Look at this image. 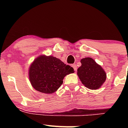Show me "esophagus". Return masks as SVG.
<instances>
[{
    "label": "esophagus",
    "instance_id": "34e87169",
    "mask_svg": "<svg viewBox=\"0 0 128 128\" xmlns=\"http://www.w3.org/2000/svg\"><path fill=\"white\" fill-rule=\"evenodd\" d=\"M72 67H73V68H74V71H76V70H77V66H76V64H72Z\"/></svg>",
    "mask_w": 128,
    "mask_h": 128
}]
</instances>
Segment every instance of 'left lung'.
<instances>
[{
	"label": "left lung",
	"instance_id": "1",
	"mask_svg": "<svg viewBox=\"0 0 128 128\" xmlns=\"http://www.w3.org/2000/svg\"><path fill=\"white\" fill-rule=\"evenodd\" d=\"M80 63L81 66L78 69L77 74L82 84L91 90L100 88L106 79L104 68L90 57L82 59Z\"/></svg>",
	"mask_w": 128,
	"mask_h": 128
}]
</instances>
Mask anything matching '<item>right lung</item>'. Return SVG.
<instances>
[{
  "mask_svg": "<svg viewBox=\"0 0 128 128\" xmlns=\"http://www.w3.org/2000/svg\"><path fill=\"white\" fill-rule=\"evenodd\" d=\"M74 69L53 56L41 55L34 60L29 68V78L32 86L42 93L56 92L67 74Z\"/></svg>",
  "mask_w": 128,
  "mask_h": 128,
  "instance_id": "obj_1",
  "label": "right lung"
}]
</instances>
